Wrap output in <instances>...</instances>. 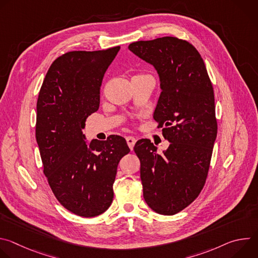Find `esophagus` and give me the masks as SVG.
I'll return each instance as SVG.
<instances>
[{
    "mask_svg": "<svg viewBox=\"0 0 258 258\" xmlns=\"http://www.w3.org/2000/svg\"><path fill=\"white\" fill-rule=\"evenodd\" d=\"M136 142H137L136 138H134V137H132V136L126 137V143H127V145H128V147H130V149H131V150H133V149H134V146H135Z\"/></svg>",
    "mask_w": 258,
    "mask_h": 258,
    "instance_id": "esophagus-1",
    "label": "esophagus"
}]
</instances>
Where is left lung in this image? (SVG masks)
Returning a JSON list of instances; mask_svg holds the SVG:
<instances>
[{
  "mask_svg": "<svg viewBox=\"0 0 258 258\" xmlns=\"http://www.w3.org/2000/svg\"><path fill=\"white\" fill-rule=\"evenodd\" d=\"M128 49L158 72L162 92L153 118L170 142L163 154L149 139L134 147L144 199L155 212L173 215L198 197L207 178L217 134L212 84L201 55L185 40L163 36Z\"/></svg>",
  "mask_w": 258,
  "mask_h": 258,
  "instance_id": "left-lung-1",
  "label": "left lung"
}]
</instances>
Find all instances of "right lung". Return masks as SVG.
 I'll return each instance as SVG.
<instances>
[{
    "label": "right lung",
    "instance_id": "add662e5",
    "mask_svg": "<svg viewBox=\"0 0 258 258\" xmlns=\"http://www.w3.org/2000/svg\"><path fill=\"white\" fill-rule=\"evenodd\" d=\"M120 47L71 51L50 66L36 103L35 138L49 186L70 212L93 217L113 200L120 159L130 152L123 137L86 143L87 118L99 109L105 72Z\"/></svg>",
    "mask_w": 258,
    "mask_h": 258
}]
</instances>
